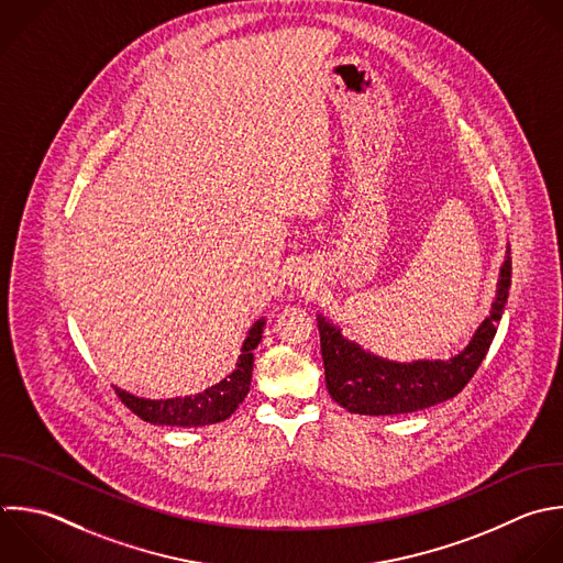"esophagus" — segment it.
I'll use <instances>...</instances> for the list:
<instances>
[{
  "mask_svg": "<svg viewBox=\"0 0 563 563\" xmlns=\"http://www.w3.org/2000/svg\"><path fill=\"white\" fill-rule=\"evenodd\" d=\"M292 284L297 286V288H301V290H312V286H317V282H314V277L306 271V268H299V271H295V275H292Z\"/></svg>",
  "mask_w": 563,
  "mask_h": 563,
  "instance_id": "1",
  "label": "esophagus"
}]
</instances>
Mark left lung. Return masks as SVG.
<instances>
[{"mask_svg":"<svg viewBox=\"0 0 563 563\" xmlns=\"http://www.w3.org/2000/svg\"><path fill=\"white\" fill-rule=\"evenodd\" d=\"M510 288V249L506 246L490 312L477 325L464 350L449 358L391 361L343 336L325 314H317L328 394L350 413H411L457 396L484 361Z\"/></svg>","mask_w":563,"mask_h":563,"instance_id":"1","label":"left lung"}]
</instances>
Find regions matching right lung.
I'll return each instance as SVG.
<instances>
[{
	"mask_svg": "<svg viewBox=\"0 0 563 563\" xmlns=\"http://www.w3.org/2000/svg\"><path fill=\"white\" fill-rule=\"evenodd\" d=\"M266 319L260 317L251 328L240 347L235 369L220 383L189 396L176 398H141L114 385L119 398L145 422L163 427H205L227 420L251 389L253 376V350L262 341Z\"/></svg>",
	"mask_w": 563,
	"mask_h": 563,
	"instance_id": "add662e5",
	"label": "right lung"
}]
</instances>
